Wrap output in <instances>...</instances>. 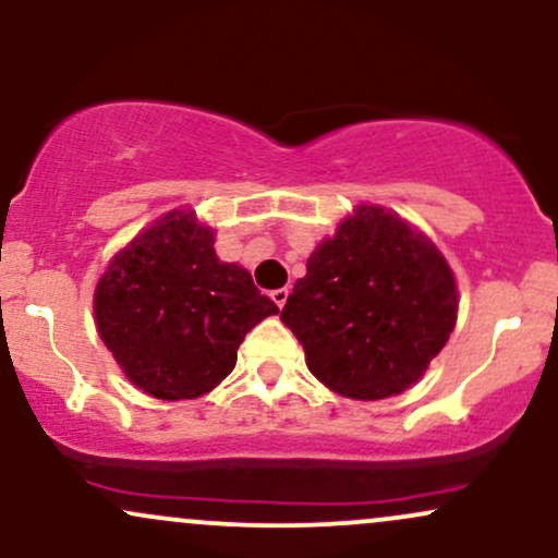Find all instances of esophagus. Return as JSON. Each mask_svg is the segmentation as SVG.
<instances>
[{
  "instance_id": "34e87169",
  "label": "esophagus",
  "mask_w": 558,
  "mask_h": 558,
  "mask_svg": "<svg viewBox=\"0 0 558 558\" xmlns=\"http://www.w3.org/2000/svg\"><path fill=\"white\" fill-rule=\"evenodd\" d=\"M288 293H291V291H288V288H275V291L270 293L272 301H275V304L280 306V310H283V306H286V301H288Z\"/></svg>"
}]
</instances>
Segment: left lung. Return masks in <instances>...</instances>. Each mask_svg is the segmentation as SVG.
Instances as JSON below:
<instances>
[{
	"label": "left lung",
	"instance_id": "8db88e82",
	"mask_svg": "<svg viewBox=\"0 0 558 558\" xmlns=\"http://www.w3.org/2000/svg\"><path fill=\"white\" fill-rule=\"evenodd\" d=\"M457 296L451 267L425 233L362 204L312 252L280 319L319 383L377 401L425 375L457 325Z\"/></svg>",
	"mask_w": 558,
	"mask_h": 558
}]
</instances>
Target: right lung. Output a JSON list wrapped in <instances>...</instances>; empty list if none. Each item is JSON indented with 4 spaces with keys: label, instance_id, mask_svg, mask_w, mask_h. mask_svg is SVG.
<instances>
[{
    "label": "right lung",
    "instance_id": "1",
    "mask_svg": "<svg viewBox=\"0 0 558 558\" xmlns=\"http://www.w3.org/2000/svg\"><path fill=\"white\" fill-rule=\"evenodd\" d=\"M94 315L128 380L178 401L226 380L243 336L278 306L248 270L217 259L213 228L172 209L114 254L96 283Z\"/></svg>",
    "mask_w": 558,
    "mask_h": 558
}]
</instances>
